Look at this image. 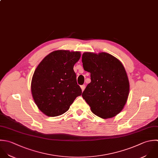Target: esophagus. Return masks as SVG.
<instances>
[{
	"instance_id": "34e87169",
	"label": "esophagus",
	"mask_w": 158,
	"mask_h": 158,
	"mask_svg": "<svg viewBox=\"0 0 158 158\" xmlns=\"http://www.w3.org/2000/svg\"><path fill=\"white\" fill-rule=\"evenodd\" d=\"M85 87V85H81V90H82V92L84 90Z\"/></svg>"
}]
</instances>
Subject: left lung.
<instances>
[{
    "mask_svg": "<svg viewBox=\"0 0 158 158\" xmlns=\"http://www.w3.org/2000/svg\"><path fill=\"white\" fill-rule=\"evenodd\" d=\"M82 61L91 79L82 93L83 98L98 117L116 116L123 110L129 94V81L123 64L106 52H84Z\"/></svg>",
    "mask_w": 158,
    "mask_h": 158,
    "instance_id": "obj_1",
    "label": "left lung"
}]
</instances>
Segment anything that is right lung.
Returning a JSON list of instances; mask_svg holds the SVG:
<instances>
[{
  "mask_svg": "<svg viewBox=\"0 0 158 158\" xmlns=\"http://www.w3.org/2000/svg\"><path fill=\"white\" fill-rule=\"evenodd\" d=\"M81 55L80 52L55 50L36 68L31 81V94L37 108L46 116L63 114L76 97L81 95L73 69Z\"/></svg>",
  "mask_w": 158,
  "mask_h": 158,
  "instance_id": "add662e5",
  "label": "right lung"
}]
</instances>
